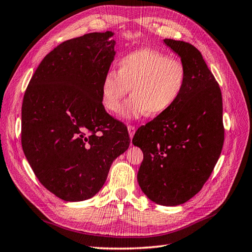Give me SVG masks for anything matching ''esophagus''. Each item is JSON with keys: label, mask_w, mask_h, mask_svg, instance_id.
<instances>
[{"label": "esophagus", "mask_w": 252, "mask_h": 252, "mask_svg": "<svg viewBox=\"0 0 252 252\" xmlns=\"http://www.w3.org/2000/svg\"><path fill=\"white\" fill-rule=\"evenodd\" d=\"M127 129H128V132H129V137L132 138L134 132H136V127L132 126V125H129V126L127 127Z\"/></svg>", "instance_id": "obj_1"}]
</instances>
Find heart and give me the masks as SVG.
<instances>
[{"label": "heart", "mask_w": 252, "mask_h": 252, "mask_svg": "<svg viewBox=\"0 0 252 252\" xmlns=\"http://www.w3.org/2000/svg\"><path fill=\"white\" fill-rule=\"evenodd\" d=\"M188 69L182 61L144 48L122 57L118 72L109 70L101 82V100L108 111L119 113L130 89L131 97L123 108V115L133 120L160 115L179 101L186 89Z\"/></svg>", "instance_id": "b5f03b06"}]
</instances>
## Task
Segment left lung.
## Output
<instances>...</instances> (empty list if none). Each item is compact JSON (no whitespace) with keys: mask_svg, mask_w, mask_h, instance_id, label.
I'll return each instance as SVG.
<instances>
[{"mask_svg":"<svg viewBox=\"0 0 252 252\" xmlns=\"http://www.w3.org/2000/svg\"><path fill=\"white\" fill-rule=\"evenodd\" d=\"M163 42L187 67L186 89L172 108L139 128L132 143L143 152L137 176L142 191L159 205L176 206L200 191L221 154L222 96L197 48Z\"/></svg>","mask_w":252,"mask_h":252,"instance_id":"obj_1","label":"left lung"}]
</instances>
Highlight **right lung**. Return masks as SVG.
<instances>
[{
    "label": "right lung",
    "instance_id": "1",
    "mask_svg": "<svg viewBox=\"0 0 252 252\" xmlns=\"http://www.w3.org/2000/svg\"><path fill=\"white\" fill-rule=\"evenodd\" d=\"M114 33H89L49 52L31 78L21 110V144L36 177L68 202L88 200L129 146L127 127L102 105Z\"/></svg>",
    "mask_w": 252,
    "mask_h": 252
}]
</instances>
